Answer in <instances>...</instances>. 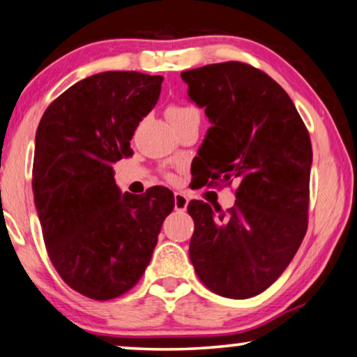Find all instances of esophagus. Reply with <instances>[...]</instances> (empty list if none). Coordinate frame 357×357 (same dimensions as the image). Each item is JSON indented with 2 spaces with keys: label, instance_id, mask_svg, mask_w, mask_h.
Segmentation results:
<instances>
[{
  "label": "esophagus",
  "instance_id": "esophagus-1",
  "mask_svg": "<svg viewBox=\"0 0 357 357\" xmlns=\"http://www.w3.org/2000/svg\"><path fill=\"white\" fill-rule=\"evenodd\" d=\"M189 199L183 192H174V208L176 211H186Z\"/></svg>",
  "mask_w": 357,
  "mask_h": 357
}]
</instances>
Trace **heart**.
I'll return each mask as SVG.
<instances>
[{
    "label": "heart",
    "instance_id": "b5f03b06",
    "mask_svg": "<svg viewBox=\"0 0 357 357\" xmlns=\"http://www.w3.org/2000/svg\"><path fill=\"white\" fill-rule=\"evenodd\" d=\"M197 109L196 107H191V106H178V104H173V106H169L166 109V116H168L169 122H178L181 121V119H186L189 116H197Z\"/></svg>",
    "mask_w": 357,
    "mask_h": 357
}]
</instances>
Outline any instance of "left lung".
Returning <instances> with one entry per match:
<instances>
[{
  "label": "left lung",
  "mask_w": 357,
  "mask_h": 357,
  "mask_svg": "<svg viewBox=\"0 0 357 357\" xmlns=\"http://www.w3.org/2000/svg\"><path fill=\"white\" fill-rule=\"evenodd\" d=\"M212 123L197 156L204 184L238 181L235 206L191 201L189 258L212 292L248 298L284 273L307 231L312 144L289 94L241 61L183 71Z\"/></svg>",
  "instance_id": "8db88e82"
}]
</instances>
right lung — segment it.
Returning a JSON list of instances; mask_svg holds the SVG:
<instances>
[{
  "label": "right lung",
  "mask_w": 357,
  "mask_h": 357,
  "mask_svg": "<svg viewBox=\"0 0 357 357\" xmlns=\"http://www.w3.org/2000/svg\"><path fill=\"white\" fill-rule=\"evenodd\" d=\"M163 76L104 71L61 93L36 134L32 191L47 253L60 278L94 301L139 282L174 207L169 189L121 192L112 165L155 107Z\"/></svg>",
  "instance_id": "1"
}]
</instances>
